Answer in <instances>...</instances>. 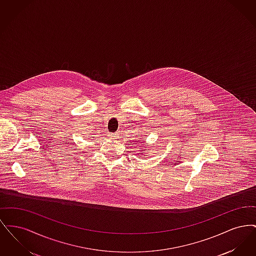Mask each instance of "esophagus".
<instances>
[{
	"mask_svg": "<svg viewBox=\"0 0 256 256\" xmlns=\"http://www.w3.org/2000/svg\"><path fill=\"white\" fill-rule=\"evenodd\" d=\"M118 135H119V134H117V132H114V134H110V139H113V140H115V139H117V138H118Z\"/></svg>",
	"mask_w": 256,
	"mask_h": 256,
	"instance_id": "esophagus-1",
	"label": "esophagus"
}]
</instances>
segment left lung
<instances>
[{
  "label": "left lung",
  "instance_id": "obj_1",
  "mask_svg": "<svg viewBox=\"0 0 256 256\" xmlns=\"http://www.w3.org/2000/svg\"><path fill=\"white\" fill-rule=\"evenodd\" d=\"M146 146H148V145H146Z\"/></svg>",
  "mask_w": 256,
  "mask_h": 256
}]
</instances>
